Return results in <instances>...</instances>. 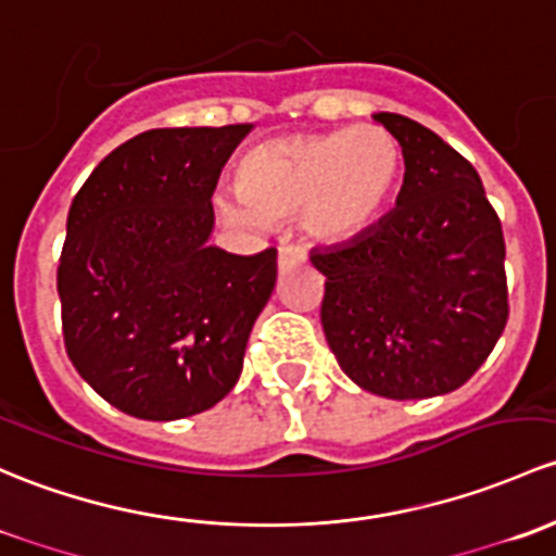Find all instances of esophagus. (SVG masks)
Returning a JSON list of instances; mask_svg holds the SVG:
<instances>
[{
  "label": "esophagus",
  "instance_id": "obj_1",
  "mask_svg": "<svg viewBox=\"0 0 556 556\" xmlns=\"http://www.w3.org/2000/svg\"><path fill=\"white\" fill-rule=\"evenodd\" d=\"M307 254L302 245H294V243H283L278 249V267L280 270H291V267L296 265H305Z\"/></svg>",
  "mask_w": 556,
  "mask_h": 556
}]
</instances>
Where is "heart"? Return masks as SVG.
Wrapping results in <instances>:
<instances>
[{
  "mask_svg": "<svg viewBox=\"0 0 556 556\" xmlns=\"http://www.w3.org/2000/svg\"><path fill=\"white\" fill-rule=\"evenodd\" d=\"M399 176L402 150L380 125L294 134L245 152L238 187L216 192L214 205L232 227L302 214L313 238L342 243L380 219Z\"/></svg>",
  "mask_w": 556,
  "mask_h": 556,
  "instance_id": "obj_1",
  "label": "heart"
}]
</instances>
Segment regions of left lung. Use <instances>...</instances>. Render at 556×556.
Returning <instances> with one entry per match:
<instances>
[{
    "label": "left lung",
    "instance_id": "1",
    "mask_svg": "<svg viewBox=\"0 0 556 556\" xmlns=\"http://www.w3.org/2000/svg\"><path fill=\"white\" fill-rule=\"evenodd\" d=\"M399 141L396 208L364 236L316 249L320 324L348 377L377 396L431 399L460 388L508 320L506 243L477 168L433 130L377 112Z\"/></svg>",
    "mask_w": 556,
    "mask_h": 556
}]
</instances>
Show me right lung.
<instances>
[{"mask_svg": "<svg viewBox=\"0 0 556 556\" xmlns=\"http://www.w3.org/2000/svg\"><path fill=\"white\" fill-rule=\"evenodd\" d=\"M251 125L154 128L109 152L66 219L64 345L85 382L141 420L211 409L236 388L278 251L208 245L222 168Z\"/></svg>", "mask_w": 556, "mask_h": 556, "instance_id": "add662e5", "label": "right lung"}]
</instances>
